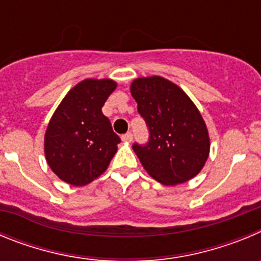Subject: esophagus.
<instances>
[{
	"instance_id": "1",
	"label": "esophagus",
	"mask_w": 261,
	"mask_h": 261,
	"mask_svg": "<svg viewBox=\"0 0 261 261\" xmlns=\"http://www.w3.org/2000/svg\"><path fill=\"white\" fill-rule=\"evenodd\" d=\"M121 140H123L124 142H132V140H133V135H132V133H130V132L125 133V135L121 136Z\"/></svg>"
}]
</instances>
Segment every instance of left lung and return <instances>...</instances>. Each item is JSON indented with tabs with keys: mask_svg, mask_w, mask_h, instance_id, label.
<instances>
[{
	"mask_svg": "<svg viewBox=\"0 0 261 261\" xmlns=\"http://www.w3.org/2000/svg\"><path fill=\"white\" fill-rule=\"evenodd\" d=\"M130 94L150 133L146 145H133L147 174L165 186L191 180L211 151L208 128L195 103L159 75L136 78Z\"/></svg>",
	"mask_w": 261,
	"mask_h": 261,
	"instance_id": "obj_1",
	"label": "left lung"
}]
</instances>
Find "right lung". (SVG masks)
<instances>
[{"label":"right lung","instance_id":"obj_1","mask_svg":"<svg viewBox=\"0 0 261 261\" xmlns=\"http://www.w3.org/2000/svg\"><path fill=\"white\" fill-rule=\"evenodd\" d=\"M117 84L103 78L81 81L62 99L44 136L48 166L70 186L91 183L107 170L120 137L102 107Z\"/></svg>","mask_w":261,"mask_h":261}]
</instances>
